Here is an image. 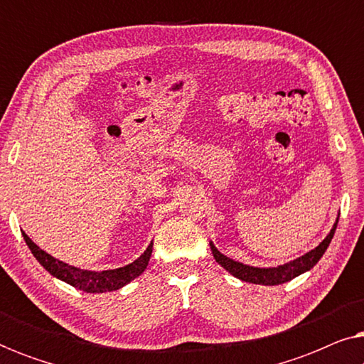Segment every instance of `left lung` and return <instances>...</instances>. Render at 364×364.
<instances>
[{"instance_id": "left-lung-1", "label": "left lung", "mask_w": 364, "mask_h": 364, "mask_svg": "<svg viewBox=\"0 0 364 364\" xmlns=\"http://www.w3.org/2000/svg\"><path fill=\"white\" fill-rule=\"evenodd\" d=\"M336 223L333 225L331 232L328 233V237L315 248V250L308 252L306 255H303L300 258H296V260L285 263V265H280L277 268H255V267L243 265V263L233 262L228 257L222 255L213 243H210V248H212L213 257H215V260L220 263L225 270L230 272L233 277L240 278V280L248 282V283H257V285H282V283L293 280L295 277L301 275V273L308 272L310 268L316 265L318 260L323 257V253L326 252L328 245H330L333 235H335Z\"/></svg>"}]
</instances>
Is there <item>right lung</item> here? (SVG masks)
<instances>
[{"label": "right lung", "mask_w": 364, "mask_h": 364, "mask_svg": "<svg viewBox=\"0 0 364 364\" xmlns=\"http://www.w3.org/2000/svg\"><path fill=\"white\" fill-rule=\"evenodd\" d=\"M24 242L28 243L29 250L36 257V260L46 268V270L54 275L59 280L69 283L74 288L87 291V293H104V291H114L119 288L127 285L129 282L141 275L146 270L149 258L152 255V243L147 247V250L137 258L136 262L129 263L126 267L114 268V270H104V272H89L81 270V268L71 267L68 263L59 262L56 258L49 255L44 250H41L26 233L23 232Z\"/></svg>", "instance_id": "1"}]
</instances>
